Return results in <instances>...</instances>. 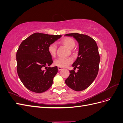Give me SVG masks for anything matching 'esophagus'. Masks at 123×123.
<instances>
[{"mask_svg": "<svg viewBox=\"0 0 123 123\" xmlns=\"http://www.w3.org/2000/svg\"><path fill=\"white\" fill-rule=\"evenodd\" d=\"M58 70L59 71L62 70V68L61 67H58Z\"/></svg>", "mask_w": 123, "mask_h": 123, "instance_id": "1", "label": "esophagus"}]
</instances>
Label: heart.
<instances>
[{
	"label": "heart",
	"instance_id": "1",
	"mask_svg": "<svg viewBox=\"0 0 123 123\" xmlns=\"http://www.w3.org/2000/svg\"><path fill=\"white\" fill-rule=\"evenodd\" d=\"M62 43L64 44L69 49H72L75 46V42L72 38L65 37L62 38L61 40ZM48 52L52 56H55L56 54L57 46L55 43H51L48 47ZM73 60L71 58H58L54 61V65L58 67L64 68L67 67L68 65L71 64Z\"/></svg>",
	"mask_w": 123,
	"mask_h": 123
}]
</instances>
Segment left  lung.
Returning a JSON list of instances; mask_svg holds the SVG:
<instances>
[{
	"instance_id": "obj_1",
	"label": "left lung",
	"mask_w": 123,
	"mask_h": 123,
	"mask_svg": "<svg viewBox=\"0 0 123 123\" xmlns=\"http://www.w3.org/2000/svg\"><path fill=\"white\" fill-rule=\"evenodd\" d=\"M65 36H72L79 43V55L72 67L76 73L70 70V75L65 80L68 86L76 91H83L89 87L94 80L98 72L100 56L95 41L87 35L77 33H70Z\"/></svg>"
}]
</instances>
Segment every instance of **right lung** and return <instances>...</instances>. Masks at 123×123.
Here are the masks:
<instances>
[{"label": "right lung", "instance_id": "obj_1", "mask_svg": "<svg viewBox=\"0 0 123 123\" xmlns=\"http://www.w3.org/2000/svg\"><path fill=\"white\" fill-rule=\"evenodd\" d=\"M61 36L35 33L20 43L16 53L17 71L22 83L29 90L42 93L52 85L57 67L44 70L43 68L52 64L48 47Z\"/></svg>", "mask_w": 123, "mask_h": 123}]
</instances>
